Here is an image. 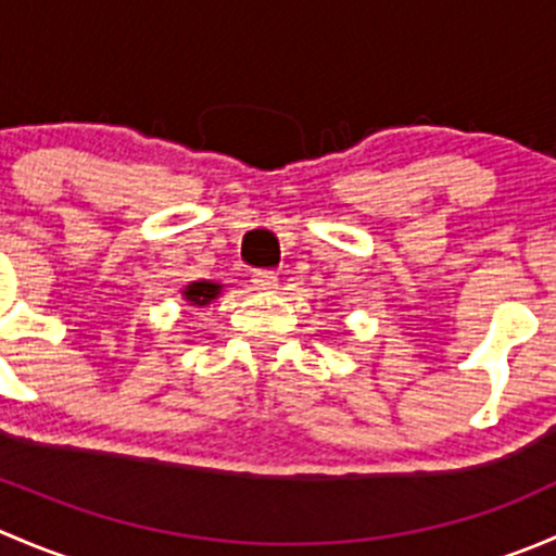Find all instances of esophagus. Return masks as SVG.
Segmentation results:
<instances>
[{
  "mask_svg": "<svg viewBox=\"0 0 556 556\" xmlns=\"http://www.w3.org/2000/svg\"><path fill=\"white\" fill-rule=\"evenodd\" d=\"M252 285H255V290H277L279 279H277V274L263 268V271L252 274Z\"/></svg>",
  "mask_w": 556,
  "mask_h": 556,
  "instance_id": "1",
  "label": "esophagus"
}]
</instances>
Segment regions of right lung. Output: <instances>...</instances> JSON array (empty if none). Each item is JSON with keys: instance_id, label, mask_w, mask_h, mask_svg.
<instances>
[{"instance_id": "right-lung-1", "label": "right lung", "mask_w": 556, "mask_h": 556, "mask_svg": "<svg viewBox=\"0 0 556 556\" xmlns=\"http://www.w3.org/2000/svg\"><path fill=\"white\" fill-rule=\"evenodd\" d=\"M220 290H223V285L201 279V282H190L188 288L182 290V299L188 301L190 306H206L210 301H215L217 295H220Z\"/></svg>"}]
</instances>
